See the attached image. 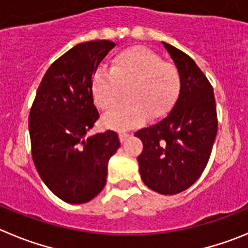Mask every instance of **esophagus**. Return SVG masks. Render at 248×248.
Instances as JSON below:
<instances>
[{
  "label": "esophagus",
  "mask_w": 248,
  "mask_h": 248,
  "mask_svg": "<svg viewBox=\"0 0 248 248\" xmlns=\"http://www.w3.org/2000/svg\"><path fill=\"white\" fill-rule=\"evenodd\" d=\"M129 133H126V132H121V133H120L119 135V138H120V142L121 143H124V140H127V138H129Z\"/></svg>",
  "instance_id": "esophagus-1"
}]
</instances>
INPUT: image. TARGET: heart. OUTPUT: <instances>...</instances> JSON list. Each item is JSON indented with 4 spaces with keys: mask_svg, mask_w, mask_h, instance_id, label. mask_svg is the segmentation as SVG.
Here are the masks:
<instances>
[{
    "mask_svg": "<svg viewBox=\"0 0 248 248\" xmlns=\"http://www.w3.org/2000/svg\"><path fill=\"white\" fill-rule=\"evenodd\" d=\"M179 69L143 46L120 51L110 69L100 66L92 78L93 100L99 108H112L124 95L127 100L103 117L106 127L126 129L138 126L148 116L159 119L175 106L181 93Z\"/></svg>",
    "mask_w": 248,
    "mask_h": 248,
    "instance_id": "obj_1",
    "label": "heart"
}]
</instances>
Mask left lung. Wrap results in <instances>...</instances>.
<instances>
[{"label":"left lung","mask_w":248,"mask_h":248,"mask_svg":"<svg viewBox=\"0 0 248 248\" xmlns=\"http://www.w3.org/2000/svg\"><path fill=\"white\" fill-rule=\"evenodd\" d=\"M163 45L181 75V93L165 119L135 136L143 143L137 159L143 182L158 193L176 194L204 171L218 119L214 92L204 73L188 55L170 44Z\"/></svg>","instance_id":"left-lung-1"}]
</instances>
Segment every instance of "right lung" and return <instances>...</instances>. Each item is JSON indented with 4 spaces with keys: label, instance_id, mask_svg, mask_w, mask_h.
I'll return each mask as SVG.
<instances>
[{
    "label": "right lung",
    "instance_id": "right-lung-1",
    "mask_svg": "<svg viewBox=\"0 0 248 248\" xmlns=\"http://www.w3.org/2000/svg\"><path fill=\"white\" fill-rule=\"evenodd\" d=\"M108 40L78 44L48 67L29 113V135L35 168L60 200L82 204L106 184L108 164L120 148L117 133L88 136L99 119L92 78L115 47Z\"/></svg>",
    "mask_w": 248,
    "mask_h": 248
}]
</instances>
